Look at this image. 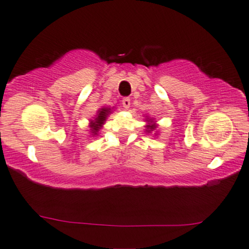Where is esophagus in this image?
<instances>
[{"mask_svg":"<svg viewBox=\"0 0 249 249\" xmlns=\"http://www.w3.org/2000/svg\"><path fill=\"white\" fill-rule=\"evenodd\" d=\"M122 107H124L125 110H128V108L130 107V98L124 97V100H122Z\"/></svg>","mask_w":249,"mask_h":249,"instance_id":"obj_1","label":"esophagus"}]
</instances>
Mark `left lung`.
Segmentation results:
<instances>
[{"instance_id": "left-lung-1", "label": "left lung", "mask_w": 249, "mask_h": 249, "mask_svg": "<svg viewBox=\"0 0 249 249\" xmlns=\"http://www.w3.org/2000/svg\"><path fill=\"white\" fill-rule=\"evenodd\" d=\"M146 121H148V122H151V124H148L147 125H146V131H148V132H151V131H153V130H155L156 129V124H154V122H153V119H147V120Z\"/></svg>"}]
</instances>
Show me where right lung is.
Returning <instances> with one entry per match:
<instances>
[{
    "label": "right lung",
    "mask_w": 249,
    "mask_h": 249,
    "mask_svg": "<svg viewBox=\"0 0 249 249\" xmlns=\"http://www.w3.org/2000/svg\"><path fill=\"white\" fill-rule=\"evenodd\" d=\"M111 111L112 110L110 107H102L97 111V114H96V117L94 118V120H90L89 127H90V131H91V134H93V136L97 135L98 130H100V129L102 128V125L104 124V122H105V120H107V115L111 113Z\"/></svg>",
    "instance_id": "add662e5"
}]
</instances>
